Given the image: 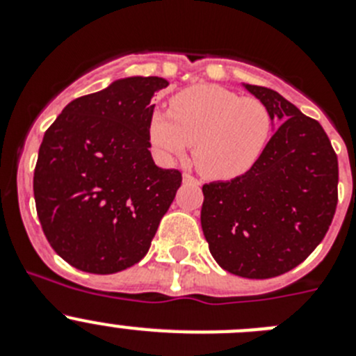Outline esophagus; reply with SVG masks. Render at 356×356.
Returning <instances> with one entry per match:
<instances>
[{"instance_id": "esophagus-1", "label": "esophagus", "mask_w": 356, "mask_h": 356, "mask_svg": "<svg viewBox=\"0 0 356 356\" xmlns=\"http://www.w3.org/2000/svg\"><path fill=\"white\" fill-rule=\"evenodd\" d=\"M184 184L200 185V180H196V178H194V176H191V175H187V172H185V175H184Z\"/></svg>"}]
</instances>
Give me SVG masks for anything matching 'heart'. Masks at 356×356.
<instances>
[{
	"label": "heart",
	"mask_w": 356,
	"mask_h": 356,
	"mask_svg": "<svg viewBox=\"0 0 356 356\" xmlns=\"http://www.w3.org/2000/svg\"><path fill=\"white\" fill-rule=\"evenodd\" d=\"M273 119L254 97H241L219 85H194L176 94L169 114L155 110L149 140L165 162L194 144L197 171L212 180H232L253 168L271 137Z\"/></svg>",
	"instance_id": "1"
}]
</instances>
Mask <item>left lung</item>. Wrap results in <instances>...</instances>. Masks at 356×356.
Masks as SVG:
<instances>
[{
  "instance_id": "1",
  "label": "left lung",
  "mask_w": 356,
  "mask_h": 356,
  "mask_svg": "<svg viewBox=\"0 0 356 356\" xmlns=\"http://www.w3.org/2000/svg\"><path fill=\"white\" fill-rule=\"evenodd\" d=\"M242 87L267 106L275 134L250 171L203 185L201 228L225 271L264 280L300 266L323 241L337 207L339 163L316 119L276 90Z\"/></svg>"
}]
</instances>
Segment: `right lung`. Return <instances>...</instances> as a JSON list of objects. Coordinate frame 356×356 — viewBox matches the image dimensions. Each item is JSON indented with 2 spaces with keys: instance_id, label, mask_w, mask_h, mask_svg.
<instances>
[{
  "instance_id": "add662e5",
  "label": "right lung",
  "mask_w": 356,
  "mask_h": 356,
  "mask_svg": "<svg viewBox=\"0 0 356 356\" xmlns=\"http://www.w3.org/2000/svg\"><path fill=\"white\" fill-rule=\"evenodd\" d=\"M169 81L115 80L72 99L44 134L33 196L44 235L80 271L112 275L139 262L181 184L153 162L151 97Z\"/></svg>"
}]
</instances>
